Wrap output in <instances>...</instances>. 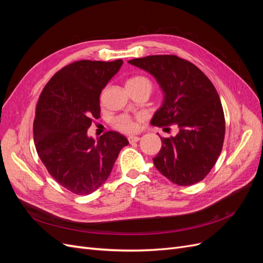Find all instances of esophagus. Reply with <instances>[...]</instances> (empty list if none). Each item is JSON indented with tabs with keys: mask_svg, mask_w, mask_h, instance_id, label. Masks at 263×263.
<instances>
[{
	"mask_svg": "<svg viewBox=\"0 0 263 263\" xmlns=\"http://www.w3.org/2000/svg\"><path fill=\"white\" fill-rule=\"evenodd\" d=\"M138 140H140L139 136H129L128 137V141L130 142V144H133V142H137Z\"/></svg>",
	"mask_w": 263,
	"mask_h": 263,
	"instance_id": "1",
	"label": "esophagus"
}]
</instances>
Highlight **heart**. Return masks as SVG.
<instances>
[{
	"label": "heart",
	"mask_w": 263,
	"mask_h": 263,
	"mask_svg": "<svg viewBox=\"0 0 263 263\" xmlns=\"http://www.w3.org/2000/svg\"><path fill=\"white\" fill-rule=\"evenodd\" d=\"M140 85H147L151 89V83L147 78L141 77V76H135L129 78L126 82V86H140ZM115 127L123 133H133L137 128V123L136 119L133 118L129 115H121L115 119Z\"/></svg>",
	"instance_id": "1"
}]
</instances>
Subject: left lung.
<instances>
[{"label": "left lung", "instance_id": "1", "mask_svg": "<svg viewBox=\"0 0 263 263\" xmlns=\"http://www.w3.org/2000/svg\"><path fill=\"white\" fill-rule=\"evenodd\" d=\"M128 62L153 74L164 93L151 124L179 127L176 137L161 138V149L153 159L156 168L181 186L202 181L216 163L225 138L224 110L215 86L192 62L174 54Z\"/></svg>", "mask_w": 263, "mask_h": 263}]
</instances>
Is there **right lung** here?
Here are the masks:
<instances>
[{"label":"right lung","instance_id":"obj_1","mask_svg":"<svg viewBox=\"0 0 263 263\" xmlns=\"http://www.w3.org/2000/svg\"><path fill=\"white\" fill-rule=\"evenodd\" d=\"M123 60H80L63 67L46 84L36 105L34 140L50 176L78 195L98 190L109 177L128 140L117 132L87 137L100 117V95Z\"/></svg>","mask_w":263,"mask_h":263}]
</instances>
